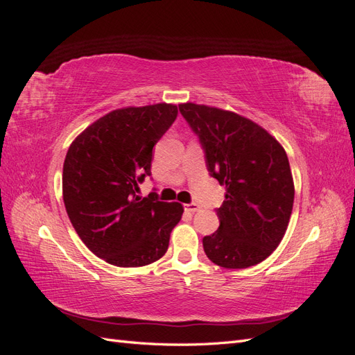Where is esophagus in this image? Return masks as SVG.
<instances>
[{
	"instance_id": "obj_1",
	"label": "esophagus",
	"mask_w": 355,
	"mask_h": 355,
	"mask_svg": "<svg viewBox=\"0 0 355 355\" xmlns=\"http://www.w3.org/2000/svg\"><path fill=\"white\" fill-rule=\"evenodd\" d=\"M200 210V206L196 202H189V204H185V211H189V213H196Z\"/></svg>"
}]
</instances>
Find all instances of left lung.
Masks as SVG:
<instances>
[{
	"label": "left lung",
	"mask_w": 355,
	"mask_h": 355,
	"mask_svg": "<svg viewBox=\"0 0 355 355\" xmlns=\"http://www.w3.org/2000/svg\"><path fill=\"white\" fill-rule=\"evenodd\" d=\"M179 111L198 139L210 176L225 187L219 228L202 239L209 259L241 270L265 261L283 240L295 187L287 154L249 118L206 105Z\"/></svg>",
	"instance_id": "8db88e82"
}]
</instances>
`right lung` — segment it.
Returning a JSON list of instances; mask_svg holds the SVG:
<instances>
[{
  "label": "right lung",
  "instance_id": "add662e5",
  "mask_svg": "<svg viewBox=\"0 0 355 355\" xmlns=\"http://www.w3.org/2000/svg\"><path fill=\"white\" fill-rule=\"evenodd\" d=\"M176 116L171 103L115 110L68 149L62 191L69 220L83 243L111 265L144 266L167 252L184 207L137 191L151 176L153 148Z\"/></svg>",
  "mask_w": 355,
  "mask_h": 355
}]
</instances>
